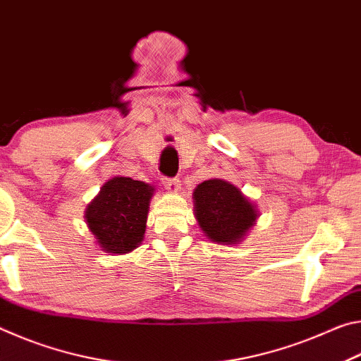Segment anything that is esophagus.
I'll return each mask as SVG.
<instances>
[{"instance_id": "34e87169", "label": "esophagus", "mask_w": 361, "mask_h": 361, "mask_svg": "<svg viewBox=\"0 0 361 361\" xmlns=\"http://www.w3.org/2000/svg\"><path fill=\"white\" fill-rule=\"evenodd\" d=\"M162 183L164 186H166V189H169L170 192H176L180 189V180L178 178H162Z\"/></svg>"}]
</instances>
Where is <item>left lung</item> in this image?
<instances>
[{
  "label": "left lung",
  "mask_w": 361,
  "mask_h": 361,
  "mask_svg": "<svg viewBox=\"0 0 361 361\" xmlns=\"http://www.w3.org/2000/svg\"><path fill=\"white\" fill-rule=\"evenodd\" d=\"M195 218L210 240L239 242L256 221L253 204L234 185L224 180H207L194 191Z\"/></svg>",
  "instance_id": "left-lung-1"
}]
</instances>
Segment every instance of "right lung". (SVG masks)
I'll list each match as a JSON object with an SVG mask.
<instances>
[{"instance_id":"1","label":"right lung","mask_w":361,"mask_h":361,"mask_svg":"<svg viewBox=\"0 0 361 361\" xmlns=\"http://www.w3.org/2000/svg\"><path fill=\"white\" fill-rule=\"evenodd\" d=\"M152 188L116 176L90 202L85 218L97 242L108 253H127L143 240Z\"/></svg>"}]
</instances>
